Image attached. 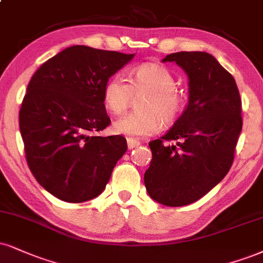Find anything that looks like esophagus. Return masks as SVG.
Masks as SVG:
<instances>
[{
	"label": "esophagus",
	"instance_id": "esophagus-1",
	"mask_svg": "<svg viewBox=\"0 0 263 263\" xmlns=\"http://www.w3.org/2000/svg\"><path fill=\"white\" fill-rule=\"evenodd\" d=\"M141 143L137 140H134V138H127V147L128 149H134V148L138 147Z\"/></svg>",
	"mask_w": 263,
	"mask_h": 263
}]
</instances>
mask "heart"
Listing matches in <instances>:
<instances>
[{
  "label": "heart",
  "mask_w": 263,
  "mask_h": 263,
  "mask_svg": "<svg viewBox=\"0 0 263 263\" xmlns=\"http://www.w3.org/2000/svg\"><path fill=\"white\" fill-rule=\"evenodd\" d=\"M128 83L122 76L116 74L104 87V103L115 115L125 112L140 97V110L128 114L112 123L116 135L129 138L151 136L165 125L180 118L186 105V99L176 90V81L170 71L156 63H144L129 73Z\"/></svg>",
  "instance_id": "heart-1"
}]
</instances>
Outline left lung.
Segmentation results:
<instances>
[{
    "label": "left lung",
    "mask_w": 263,
    "mask_h": 263,
    "mask_svg": "<svg viewBox=\"0 0 263 263\" xmlns=\"http://www.w3.org/2000/svg\"><path fill=\"white\" fill-rule=\"evenodd\" d=\"M162 62H175L187 76L189 103L173 127L149 142L144 185L154 201L180 207L203 197L229 172L242 127L241 99L233 76L211 53L175 52Z\"/></svg>",
    "instance_id": "left-lung-1"
}]
</instances>
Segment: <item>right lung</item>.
I'll return each instance as SVG.
<instances>
[{
	"mask_svg": "<svg viewBox=\"0 0 263 263\" xmlns=\"http://www.w3.org/2000/svg\"><path fill=\"white\" fill-rule=\"evenodd\" d=\"M135 53L73 45L47 60L28 84L20 129L28 165L47 192L66 202L96 198L127 151L109 126L104 87Z\"/></svg>",
	"mask_w": 263,
	"mask_h": 263,
	"instance_id": "1",
	"label": "right lung"
}]
</instances>
